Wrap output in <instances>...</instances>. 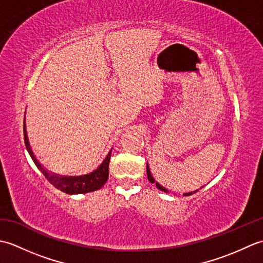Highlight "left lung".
I'll list each match as a JSON object with an SVG mask.
<instances>
[{
    "label": "left lung",
    "mask_w": 263,
    "mask_h": 263,
    "mask_svg": "<svg viewBox=\"0 0 263 263\" xmlns=\"http://www.w3.org/2000/svg\"><path fill=\"white\" fill-rule=\"evenodd\" d=\"M147 175H148V180L150 181V183H156V186H157L160 191H164V192H166V193H168V190H166L164 186H161L159 183H157L155 181V178L153 177V175H152V173H150V170H149V165L147 164ZM195 192H198V190L197 191H193V192H189V193H184V195H191V194H193V193H195Z\"/></svg>",
    "instance_id": "obj_1"
}]
</instances>
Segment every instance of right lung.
Instances as JSON below:
<instances>
[{"instance_id":"add662e5","label":"right lung","mask_w":263,"mask_h":263,"mask_svg":"<svg viewBox=\"0 0 263 263\" xmlns=\"http://www.w3.org/2000/svg\"><path fill=\"white\" fill-rule=\"evenodd\" d=\"M24 136H25V144L26 148L29 153L33 163L38 167L44 176H45L48 182L53 184V185L59 189L60 191L68 194H81V193H88L97 191L106 183L108 178V166H109V159L111 150L106 156L105 159L102 161L97 168H95L91 172H88L86 174H79V175H63L58 174L45 168L33 155L32 150L30 148L29 140L27 137V130H26V119L24 121Z\"/></svg>"}]
</instances>
